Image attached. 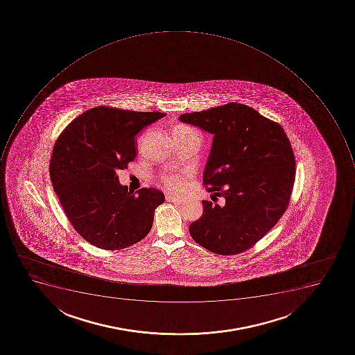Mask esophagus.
Masks as SVG:
<instances>
[{"label": "esophagus", "instance_id": "obj_1", "mask_svg": "<svg viewBox=\"0 0 355 355\" xmlns=\"http://www.w3.org/2000/svg\"><path fill=\"white\" fill-rule=\"evenodd\" d=\"M165 198H166V201L173 202V203L175 204H183L185 202L183 198H178V196H171V194H166Z\"/></svg>", "mask_w": 355, "mask_h": 355}]
</instances>
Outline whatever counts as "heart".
Returning <instances> with one entry per match:
<instances>
[{
	"label": "heart",
	"mask_w": 355,
	"mask_h": 355,
	"mask_svg": "<svg viewBox=\"0 0 355 355\" xmlns=\"http://www.w3.org/2000/svg\"><path fill=\"white\" fill-rule=\"evenodd\" d=\"M187 173L185 172H178V173H170L162 176V182L166 190L170 192L181 193L185 190L187 187Z\"/></svg>",
	"instance_id": "b5f03b06"
}]
</instances>
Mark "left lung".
<instances>
[{
    "mask_svg": "<svg viewBox=\"0 0 355 355\" xmlns=\"http://www.w3.org/2000/svg\"><path fill=\"white\" fill-rule=\"evenodd\" d=\"M179 120L213 135L203 182L207 192L225 200L223 207L202 202L203 214L189 227L191 236L216 254L245 251L277 223L290 201L295 159L284 130L233 102Z\"/></svg>",
    "mask_w": 355,
    "mask_h": 355,
    "instance_id": "1",
    "label": "left lung"
}]
</instances>
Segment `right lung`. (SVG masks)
Instances as JSON below:
<instances>
[{"label": "right lung", "instance_id": "add662e5", "mask_svg": "<svg viewBox=\"0 0 355 355\" xmlns=\"http://www.w3.org/2000/svg\"><path fill=\"white\" fill-rule=\"evenodd\" d=\"M164 116L98 106L78 115L56 140L51 181L67 218L89 243L125 249L151 230L164 194L154 187L129 191L116 172L135 159V135Z\"/></svg>", "mask_w": 355, "mask_h": 355}]
</instances>
